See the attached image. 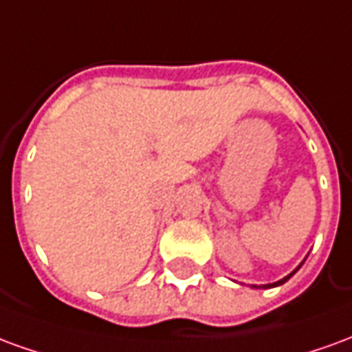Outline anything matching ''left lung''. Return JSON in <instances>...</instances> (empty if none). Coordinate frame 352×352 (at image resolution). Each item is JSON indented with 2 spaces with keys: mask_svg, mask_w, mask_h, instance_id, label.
Wrapping results in <instances>:
<instances>
[{
  "mask_svg": "<svg viewBox=\"0 0 352 352\" xmlns=\"http://www.w3.org/2000/svg\"><path fill=\"white\" fill-rule=\"evenodd\" d=\"M303 262H305V260H303ZM303 262H302V264H303ZM302 264L298 265V267H296V270H294V272H292V273H288L287 277H283V279L275 280V283H270V285H260V287H258V285H252V288H273V287H280V285H285V283H287V280L290 279V277H292V275H294V273L298 272L300 267H302Z\"/></svg>",
  "mask_w": 352,
  "mask_h": 352,
  "instance_id": "obj_1",
  "label": "left lung"
}]
</instances>
